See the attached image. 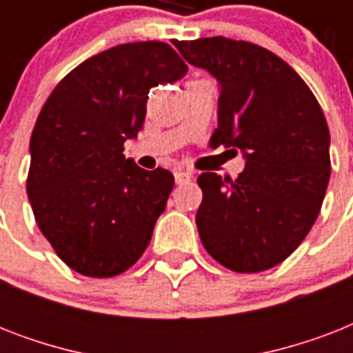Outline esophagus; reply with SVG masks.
Masks as SVG:
<instances>
[{
  "label": "esophagus",
  "mask_w": 353,
  "mask_h": 353,
  "mask_svg": "<svg viewBox=\"0 0 353 353\" xmlns=\"http://www.w3.org/2000/svg\"><path fill=\"white\" fill-rule=\"evenodd\" d=\"M176 177V183L177 185H185V183H190L192 181V172H185V170H177L174 174Z\"/></svg>",
  "instance_id": "obj_1"
}]
</instances>
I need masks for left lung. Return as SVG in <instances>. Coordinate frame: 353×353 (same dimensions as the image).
<instances>
[{"instance_id":"1","label":"left lung","mask_w":353,"mask_h":353,"mask_svg":"<svg viewBox=\"0 0 353 353\" xmlns=\"http://www.w3.org/2000/svg\"><path fill=\"white\" fill-rule=\"evenodd\" d=\"M174 46L221 85L210 143L245 157L236 179L198 177L201 243L236 273L274 268L306 238L326 194L332 168L323 110L295 69L263 47L223 36Z\"/></svg>"}]
</instances>
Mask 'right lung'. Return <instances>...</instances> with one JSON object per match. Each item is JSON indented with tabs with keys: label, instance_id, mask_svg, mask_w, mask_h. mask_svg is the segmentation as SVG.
<instances>
[{
	"label": "right lung",
	"instance_id": "obj_1",
	"mask_svg": "<svg viewBox=\"0 0 353 353\" xmlns=\"http://www.w3.org/2000/svg\"><path fill=\"white\" fill-rule=\"evenodd\" d=\"M187 69L165 41L122 43L65 74L41 108L27 194L41 234L77 273L117 276L148 247L174 176L122 152L143 128L150 88Z\"/></svg>",
	"mask_w": 353,
	"mask_h": 353
}]
</instances>
